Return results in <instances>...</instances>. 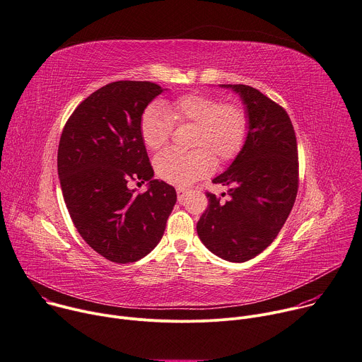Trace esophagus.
<instances>
[{
  "mask_svg": "<svg viewBox=\"0 0 362 362\" xmlns=\"http://www.w3.org/2000/svg\"><path fill=\"white\" fill-rule=\"evenodd\" d=\"M188 191H187V188H184V187H178L177 188V194H178V202L180 203H182L184 202V197H185V194H187Z\"/></svg>",
  "mask_w": 362,
  "mask_h": 362,
  "instance_id": "1",
  "label": "esophagus"
}]
</instances>
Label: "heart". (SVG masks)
Instances as JSON below:
<instances>
[{
	"instance_id": "obj_1",
	"label": "heart",
	"mask_w": 362,
	"mask_h": 362,
	"mask_svg": "<svg viewBox=\"0 0 362 362\" xmlns=\"http://www.w3.org/2000/svg\"><path fill=\"white\" fill-rule=\"evenodd\" d=\"M174 125H194L191 152L164 151L155 160L156 175L170 184L188 185L209 175L216 165L214 156L227 163L243 149L249 134V116L235 103L189 93L164 105L152 103L141 116V138L149 151L163 148Z\"/></svg>"
}]
</instances>
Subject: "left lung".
<instances>
[{
	"label": "left lung",
	"instance_id": "obj_1",
	"mask_svg": "<svg viewBox=\"0 0 362 362\" xmlns=\"http://www.w3.org/2000/svg\"><path fill=\"white\" fill-rule=\"evenodd\" d=\"M220 88L242 99L249 134L230 167L213 180L230 187V198L223 203L207 192L210 204L197 223V233L211 253L242 263L272 245L292 211L298 194V144L282 106L246 85Z\"/></svg>",
	"mask_w": 362,
	"mask_h": 362
}]
</instances>
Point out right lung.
I'll list each match as a JSON object with an SVG mask.
<instances>
[{"label": "right lung", "mask_w": 362, "mask_h": 362, "mask_svg": "<svg viewBox=\"0 0 362 362\" xmlns=\"http://www.w3.org/2000/svg\"><path fill=\"white\" fill-rule=\"evenodd\" d=\"M167 89L120 80L80 103L63 129L57 173L78 234L100 256L132 263L153 250L177 203L173 185L153 180L139 124L146 106ZM148 181L144 194L127 184Z\"/></svg>", "instance_id": "1"}]
</instances>
